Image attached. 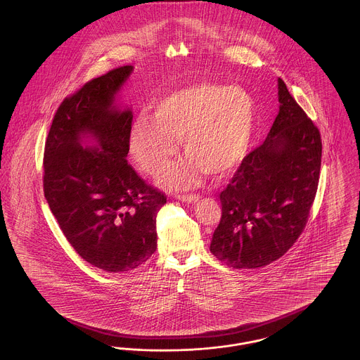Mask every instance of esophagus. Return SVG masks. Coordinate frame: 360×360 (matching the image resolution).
Returning a JSON list of instances; mask_svg holds the SVG:
<instances>
[{"label": "esophagus", "mask_w": 360, "mask_h": 360, "mask_svg": "<svg viewBox=\"0 0 360 360\" xmlns=\"http://www.w3.org/2000/svg\"><path fill=\"white\" fill-rule=\"evenodd\" d=\"M200 195H195V194H182V195H178V200L182 201V202H197L200 201Z\"/></svg>", "instance_id": "obj_1"}]
</instances>
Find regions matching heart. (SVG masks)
<instances>
[{"mask_svg":"<svg viewBox=\"0 0 360 360\" xmlns=\"http://www.w3.org/2000/svg\"><path fill=\"white\" fill-rule=\"evenodd\" d=\"M154 119L139 117L129 131V150L150 175L165 172L184 139L188 158L165 176V185L188 188L206 174L236 172L251 148L257 124L254 97L240 86L195 82L162 96Z\"/></svg>","mask_w":360,"mask_h":360,"instance_id":"obj_1","label":"heart"}]
</instances>
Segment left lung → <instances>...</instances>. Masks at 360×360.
I'll return each instance as SVG.
<instances>
[{
  "label": "left lung",
  "mask_w": 360,
  "mask_h": 360,
  "mask_svg": "<svg viewBox=\"0 0 360 360\" xmlns=\"http://www.w3.org/2000/svg\"><path fill=\"white\" fill-rule=\"evenodd\" d=\"M279 112L266 140L220 193L221 219L210 252L233 269L285 255L308 223L321 167L319 128L278 79Z\"/></svg>",
  "instance_id": "8db88e82"
}]
</instances>
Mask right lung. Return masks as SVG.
<instances>
[{
    "mask_svg": "<svg viewBox=\"0 0 360 360\" xmlns=\"http://www.w3.org/2000/svg\"><path fill=\"white\" fill-rule=\"evenodd\" d=\"M134 68L110 70L59 105L44 147V197L75 252L108 273L134 270L156 250L166 195L128 165L131 109L115 96ZM91 136L94 148H82Z\"/></svg>",
    "mask_w": 360,
    "mask_h": 360,
    "instance_id": "obj_1",
    "label": "right lung"
}]
</instances>
